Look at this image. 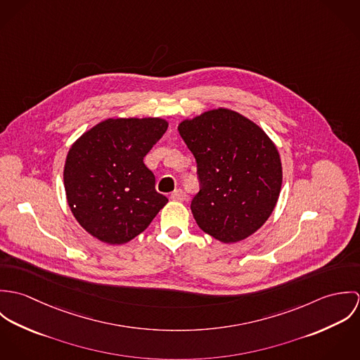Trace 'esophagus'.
Instances as JSON below:
<instances>
[{
  "mask_svg": "<svg viewBox=\"0 0 360 360\" xmlns=\"http://www.w3.org/2000/svg\"><path fill=\"white\" fill-rule=\"evenodd\" d=\"M170 200L172 201H177V202H183L186 200V194L183 190H174L172 194H170Z\"/></svg>",
  "mask_w": 360,
  "mask_h": 360,
  "instance_id": "obj_1",
  "label": "esophagus"
}]
</instances>
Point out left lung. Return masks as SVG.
Listing matches in <instances>:
<instances>
[{
    "mask_svg": "<svg viewBox=\"0 0 360 360\" xmlns=\"http://www.w3.org/2000/svg\"><path fill=\"white\" fill-rule=\"evenodd\" d=\"M201 181L191 201L202 231L223 244L243 241L270 217L283 183L276 144L255 122L217 108L179 123Z\"/></svg>",
    "mask_w": 360,
    "mask_h": 360,
    "instance_id": "left-lung-1",
    "label": "left lung"
}]
</instances>
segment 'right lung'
Instances as JSON below:
<instances>
[{
    "instance_id": "right-lung-1",
    "label": "right lung",
    "mask_w": 360,
    "mask_h": 360,
    "mask_svg": "<svg viewBox=\"0 0 360 360\" xmlns=\"http://www.w3.org/2000/svg\"><path fill=\"white\" fill-rule=\"evenodd\" d=\"M167 126L162 117H108L69 148L63 167L68 205L77 223L101 243L131 241L167 204L144 163Z\"/></svg>"
}]
</instances>
